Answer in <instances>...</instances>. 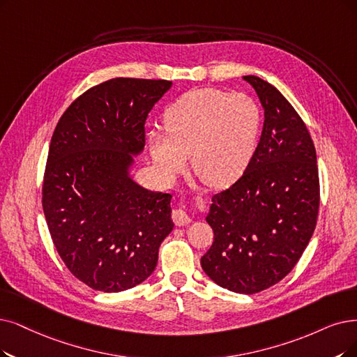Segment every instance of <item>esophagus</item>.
Returning a JSON list of instances; mask_svg holds the SVG:
<instances>
[{
	"mask_svg": "<svg viewBox=\"0 0 357 357\" xmlns=\"http://www.w3.org/2000/svg\"><path fill=\"white\" fill-rule=\"evenodd\" d=\"M173 221L178 227H184V225H189L192 222V218H190V215H189L186 211L174 209L173 211Z\"/></svg>",
	"mask_w": 357,
	"mask_h": 357,
	"instance_id": "1",
	"label": "esophagus"
}]
</instances>
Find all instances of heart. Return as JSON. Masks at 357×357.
Masks as SVG:
<instances>
[{
  "label": "heart",
  "mask_w": 357,
  "mask_h": 357,
  "mask_svg": "<svg viewBox=\"0 0 357 357\" xmlns=\"http://www.w3.org/2000/svg\"><path fill=\"white\" fill-rule=\"evenodd\" d=\"M167 135L149 133V153L165 181L186 168L211 188L236 183L258 148L261 111L245 93L199 88L178 96L164 112Z\"/></svg>",
  "instance_id": "heart-1"
}]
</instances>
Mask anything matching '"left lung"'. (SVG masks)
<instances>
[{
  "mask_svg": "<svg viewBox=\"0 0 357 357\" xmlns=\"http://www.w3.org/2000/svg\"><path fill=\"white\" fill-rule=\"evenodd\" d=\"M243 80L259 98L264 129L243 176L212 197L206 222L213 243L201 265L220 287L253 294L301 259L315 231L319 178L315 146L291 104L259 77Z\"/></svg>",
  "mask_w": 357,
  "mask_h": 357,
  "instance_id": "left-lung-1",
  "label": "left lung"
}]
</instances>
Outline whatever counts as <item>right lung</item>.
I'll return each mask as SVG.
<instances>
[{"label": "right lung", "instance_id": "obj_1", "mask_svg": "<svg viewBox=\"0 0 357 357\" xmlns=\"http://www.w3.org/2000/svg\"><path fill=\"white\" fill-rule=\"evenodd\" d=\"M171 86L109 79L79 96L54 130L42 206L63 262L93 290L119 293L145 281L174 227L171 195L132 176L148 114Z\"/></svg>", "mask_w": 357, "mask_h": 357}]
</instances>
